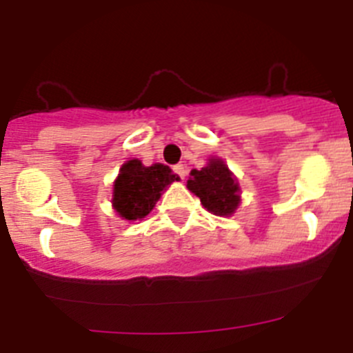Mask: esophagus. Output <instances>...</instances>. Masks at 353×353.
Listing matches in <instances>:
<instances>
[{
  "mask_svg": "<svg viewBox=\"0 0 353 353\" xmlns=\"http://www.w3.org/2000/svg\"><path fill=\"white\" fill-rule=\"evenodd\" d=\"M172 170H174V174L179 177V179H184V177H186V174H188V169H186V165H184V163H177V165L172 167Z\"/></svg>",
  "mask_w": 353,
  "mask_h": 353,
  "instance_id": "34e87169",
  "label": "esophagus"
}]
</instances>
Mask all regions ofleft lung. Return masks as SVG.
<instances>
[{
    "mask_svg": "<svg viewBox=\"0 0 353 353\" xmlns=\"http://www.w3.org/2000/svg\"><path fill=\"white\" fill-rule=\"evenodd\" d=\"M188 188L215 215H232L241 201L239 184L220 159H212L201 170H191Z\"/></svg>",
    "mask_w": 353,
    "mask_h": 353,
    "instance_id": "8db88e82",
    "label": "left lung"
}]
</instances>
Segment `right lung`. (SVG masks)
<instances>
[{"instance_id":"obj_1","label":"right lung","mask_w":353,"mask_h":353,"mask_svg":"<svg viewBox=\"0 0 353 353\" xmlns=\"http://www.w3.org/2000/svg\"><path fill=\"white\" fill-rule=\"evenodd\" d=\"M177 179L163 163L145 167L140 160H128L114 183V208L126 220L145 219L162 191Z\"/></svg>"}]
</instances>
